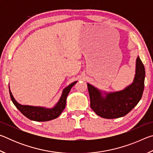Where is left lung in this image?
I'll return each mask as SVG.
<instances>
[{
  "instance_id": "left-lung-1",
  "label": "left lung",
  "mask_w": 153,
  "mask_h": 153,
  "mask_svg": "<svg viewBox=\"0 0 153 153\" xmlns=\"http://www.w3.org/2000/svg\"><path fill=\"white\" fill-rule=\"evenodd\" d=\"M145 69L139 56L136 61L134 81L122 90L107 92L88 83L90 107L100 117L115 119L123 117L140 100L144 88Z\"/></svg>"
}]
</instances>
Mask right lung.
Returning a JSON list of instances; mask_svg holds the SVG:
<instances>
[{"instance_id": "add662e5", "label": "right lung", "mask_w": 153, "mask_h": 153, "mask_svg": "<svg viewBox=\"0 0 153 153\" xmlns=\"http://www.w3.org/2000/svg\"><path fill=\"white\" fill-rule=\"evenodd\" d=\"M77 81L74 82L64 88L62 94L59 98L57 103L54 106L53 108H46L43 107H35V106L30 105H22L18 103L13 96L12 93L9 88V94L11 97L12 102H13L15 107L17 108L21 113L25 117L30 119L31 120L36 121H47L54 119L57 118L61 115L62 111L65 108L66 99L67 95L69 94V92Z\"/></svg>"}]
</instances>
